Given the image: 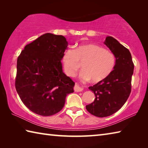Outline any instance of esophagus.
Masks as SVG:
<instances>
[{
    "mask_svg": "<svg viewBox=\"0 0 148 148\" xmlns=\"http://www.w3.org/2000/svg\"><path fill=\"white\" fill-rule=\"evenodd\" d=\"M74 90H75V92H81V91H82V90H83V88L79 86V85L76 84L75 86H74Z\"/></svg>",
    "mask_w": 148,
    "mask_h": 148,
    "instance_id": "esophagus-1",
    "label": "esophagus"
}]
</instances>
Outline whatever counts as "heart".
I'll use <instances>...</instances> for the list:
<instances>
[{
	"label": "heart",
	"instance_id": "obj_1",
	"mask_svg": "<svg viewBox=\"0 0 148 148\" xmlns=\"http://www.w3.org/2000/svg\"><path fill=\"white\" fill-rule=\"evenodd\" d=\"M62 62L68 76L75 75L82 64L81 79L99 82L110 75L115 67L116 59L112 52L100 45L88 43L79 45L75 50L67 49L62 56Z\"/></svg>",
	"mask_w": 148,
	"mask_h": 148
}]
</instances>
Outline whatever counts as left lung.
<instances>
[{"label": "left lung", "instance_id": "left-lung-1", "mask_svg": "<svg viewBox=\"0 0 148 148\" xmlns=\"http://www.w3.org/2000/svg\"><path fill=\"white\" fill-rule=\"evenodd\" d=\"M104 43L114 54L116 63L110 75L89 89L94 93L95 99L86 106V110L95 116L104 118L117 112L123 107L131 92L134 64L130 51L111 36Z\"/></svg>", "mask_w": 148, "mask_h": 148}]
</instances>
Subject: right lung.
<instances>
[{
    "instance_id": "add662e5",
    "label": "right lung",
    "mask_w": 148,
    "mask_h": 148,
    "mask_svg": "<svg viewBox=\"0 0 148 148\" xmlns=\"http://www.w3.org/2000/svg\"><path fill=\"white\" fill-rule=\"evenodd\" d=\"M66 39L47 33L27 44L17 58L15 89L32 112L49 116L64 107L75 82L62 71L61 60Z\"/></svg>"
}]
</instances>
